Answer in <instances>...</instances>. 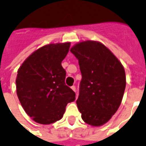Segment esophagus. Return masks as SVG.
Returning a JSON list of instances; mask_svg holds the SVG:
<instances>
[{
	"mask_svg": "<svg viewBox=\"0 0 146 146\" xmlns=\"http://www.w3.org/2000/svg\"><path fill=\"white\" fill-rule=\"evenodd\" d=\"M71 89H72V90H73L74 92H76V86H71Z\"/></svg>",
	"mask_w": 146,
	"mask_h": 146,
	"instance_id": "34e87169",
	"label": "esophagus"
}]
</instances>
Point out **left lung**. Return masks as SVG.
I'll return each mask as SVG.
<instances>
[{"mask_svg":"<svg viewBox=\"0 0 146 146\" xmlns=\"http://www.w3.org/2000/svg\"><path fill=\"white\" fill-rule=\"evenodd\" d=\"M82 74L76 100L86 123L105 124L117 111L125 89L124 67L109 49L96 41H83L70 49Z\"/></svg>","mask_w":146,"mask_h":146,"instance_id":"8db88e82","label":"left lung"}]
</instances>
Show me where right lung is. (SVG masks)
<instances>
[{
  "instance_id": "add662e5",
  "label": "right lung",
  "mask_w": 146,
  "mask_h": 146,
  "mask_svg": "<svg viewBox=\"0 0 146 146\" xmlns=\"http://www.w3.org/2000/svg\"><path fill=\"white\" fill-rule=\"evenodd\" d=\"M70 43H50L33 52L22 63L16 79L17 94L27 115L48 125L63 117L67 103L76 94L66 85L61 65Z\"/></svg>"
}]
</instances>
